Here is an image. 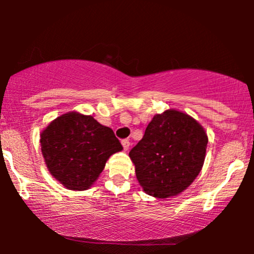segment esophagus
<instances>
[{"label": "esophagus", "mask_w": 254, "mask_h": 254, "mask_svg": "<svg viewBox=\"0 0 254 254\" xmlns=\"http://www.w3.org/2000/svg\"><path fill=\"white\" fill-rule=\"evenodd\" d=\"M122 145H123V148H124V150H127L129 149V147H130V141L129 139H123V141H122Z\"/></svg>", "instance_id": "34e87169"}]
</instances>
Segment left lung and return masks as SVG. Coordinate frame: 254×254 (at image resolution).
Returning a JSON list of instances; mask_svg holds the SVG:
<instances>
[{
  "label": "left lung",
  "mask_w": 254,
  "mask_h": 254,
  "mask_svg": "<svg viewBox=\"0 0 254 254\" xmlns=\"http://www.w3.org/2000/svg\"><path fill=\"white\" fill-rule=\"evenodd\" d=\"M208 136L196 119L177 110L155 115L130 150L139 185L156 198L177 196L202 170Z\"/></svg>",
  "instance_id": "8db88e82"
}]
</instances>
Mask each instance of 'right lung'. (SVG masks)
Masks as SVG:
<instances>
[{"label": "right lung", "mask_w": 254, "mask_h": 254, "mask_svg": "<svg viewBox=\"0 0 254 254\" xmlns=\"http://www.w3.org/2000/svg\"><path fill=\"white\" fill-rule=\"evenodd\" d=\"M43 157L51 176L68 190L89 189L112 154L123 149L112 129L92 116L68 112L42 131Z\"/></svg>", "instance_id": "right-lung-1"}]
</instances>
